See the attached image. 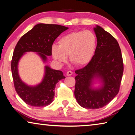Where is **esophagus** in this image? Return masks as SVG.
<instances>
[{"instance_id": "1", "label": "esophagus", "mask_w": 135, "mask_h": 135, "mask_svg": "<svg viewBox=\"0 0 135 135\" xmlns=\"http://www.w3.org/2000/svg\"><path fill=\"white\" fill-rule=\"evenodd\" d=\"M73 74V72L71 71H68L67 72V76H71Z\"/></svg>"}]
</instances>
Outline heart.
<instances>
[{"label":"heart","mask_w":135,"mask_h":135,"mask_svg":"<svg viewBox=\"0 0 135 135\" xmlns=\"http://www.w3.org/2000/svg\"><path fill=\"white\" fill-rule=\"evenodd\" d=\"M97 47V37L89 30L73 32L58 41V47L53 46L52 56L59 63H65L67 56L73 65L83 67L90 62Z\"/></svg>","instance_id":"b5f03b06"}]
</instances>
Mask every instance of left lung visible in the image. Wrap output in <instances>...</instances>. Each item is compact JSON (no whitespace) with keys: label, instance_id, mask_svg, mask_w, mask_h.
I'll list each match as a JSON object with an SVG mask.
<instances>
[{"label":"left lung","instance_id":"8db88e82","mask_svg":"<svg viewBox=\"0 0 135 135\" xmlns=\"http://www.w3.org/2000/svg\"><path fill=\"white\" fill-rule=\"evenodd\" d=\"M97 44L91 61L82 68L75 71L74 95L79 105L90 109L108 104L119 90L124 71L121 49L117 40L100 26L94 28ZM95 77L102 79L100 89L91 88Z\"/></svg>","mask_w":135,"mask_h":135}]
</instances>
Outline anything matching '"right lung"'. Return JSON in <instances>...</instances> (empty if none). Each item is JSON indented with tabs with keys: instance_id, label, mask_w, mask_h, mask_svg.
I'll return each mask as SVG.
<instances>
[{
	"instance_id": "1",
	"label": "right lung",
	"mask_w": 135,
	"mask_h": 135,
	"mask_svg": "<svg viewBox=\"0 0 135 135\" xmlns=\"http://www.w3.org/2000/svg\"><path fill=\"white\" fill-rule=\"evenodd\" d=\"M68 27L59 25L40 23L27 32L17 42L11 60V71L17 93L27 104L32 106H46L52 102L56 83L65 79L62 72L46 66L42 82L36 86L23 83L18 73V62L25 52H35L46 61L47 56L52 55V45L57 37Z\"/></svg>"
}]
</instances>
